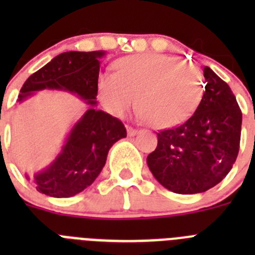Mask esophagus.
<instances>
[{
	"mask_svg": "<svg viewBox=\"0 0 255 255\" xmlns=\"http://www.w3.org/2000/svg\"><path fill=\"white\" fill-rule=\"evenodd\" d=\"M126 130H128V135H129V136H134V135L138 134V130L134 129V128H131V126H128V128H126Z\"/></svg>",
	"mask_w": 255,
	"mask_h": 255,
	"instance_id": "esophagus-1",
	"label": "esophagus"
}]
</instances>
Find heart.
I'll return each instance as SVG.
<instances>
[{
	"mask_svg": "<svg viewBox=\"0 0 255 255\" xmlns=\"http://www.w3.org/2000/svg\"><path fill=\"white\" fill-rule=\"evenodd\" d=\"M115 70L97 80L98 98L115 117H124L138 102L141 119L159 129L172 128L188 120L203 97L199 69L176 57L129 56L116 62Z\"/></svg>",
	"mask_w": 255,
	"mask_h": 255,
	"instance_id": "heart-1",
	"label": "heart"
}]
</instances>
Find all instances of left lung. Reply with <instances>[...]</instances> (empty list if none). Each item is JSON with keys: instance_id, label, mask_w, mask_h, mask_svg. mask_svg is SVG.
Listing matches in <instances>:
<instances>
[{"instance_id": "obj_1", "label": "left lung", "mask_w": 255, "mask_h": 255, "mask_svg": "<svg viewBox=\"0 0 255 255\" xmlns=\"http://www.w3.org/2000/svg\"><path fill=\"white\" fill-rule=\"evenodd\" d=\"M204 92L194 115L157 132V148L147 157L153 176L177 194H197L216 186L233 168L240 148L242 110L227 83L208 66Z\"/></svg>"}]
</instances>
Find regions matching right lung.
Returning <instances> with one entry per match:
<instances>
[{
    "label": "right lung",
    "mask_w": 255,
    "mask_h": 255,
    "mask_svg": "<svg viewBox=\"0 0 255 255\" xmlns=\"http://www.w3.org/2000/svg\"><path fill=\"white\" fill-rule=\"evenodd\" d=\"M103 56V51L64 52L29 76L20 89L19 102L38 91L57 89L76 94L92 106L74 125L55 161L34 176L35 188L42 194L69 198L92 185L110 148L126 138L125 126L119 119L93 107Z\"/></svg>",
    "instance_id": "right-lung-1"
}]
</instances>
